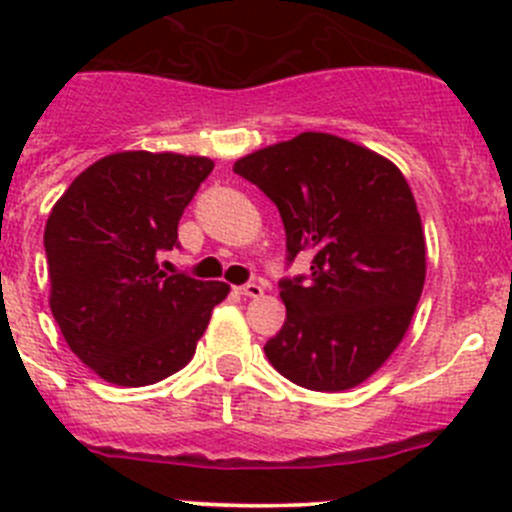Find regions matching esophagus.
Instances as JSON below:
<instances>
[{
	"label": "esophagus",
	"mask_w": 512,
	"mask_h": 512,
	"mask_svg": "<svg viewBox=\"0 0 512 512\" xmlns=\"http://www.w3.org/2000/svg\"><path fill=\"white\" fill-rule=\"evenodd\" d=\"M237 292L245 294V297H262V294H265V287L257 285V282H247V285H242Z\"/></svg>",
	"instance_id": "esophagus-1"
}]
</instances>
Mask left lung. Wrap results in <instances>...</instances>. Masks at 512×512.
<instances>
[{
    "label": "left lung",
    "mask_w": 512,
    "mask_h": 512,
    "mask_svg": "<svg viewBox=\"0 0 512 512\" xmlns=\"http://www.w3.org/2000/svg\"><path fill=\"white\" fill-rule=\"evenodd\" d=\"M277 205L289 260L309 277L282 282L287 319L265 344L292 384L347 391L384 366L409 332L426 282V235L404 173L371 148L304 131L235 160Z\"/></svg>",
    "instance_id": "left-lung-1"
}]
</instances>
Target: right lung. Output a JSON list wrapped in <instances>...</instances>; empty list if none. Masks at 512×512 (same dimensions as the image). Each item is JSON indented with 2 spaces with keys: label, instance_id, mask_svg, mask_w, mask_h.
Segmentation results:
<instances>
[{
  "label": "right lung",
  "instance_id": "add662e5",
  "mask_svg": "<svg viewBox=\"0 0 512 512\" xmlns=\"http://www.w3.org/2000/svg\"><path fill=\"white\" fill-rule=\"evenodd\" d=\"M213 160L121 151L96 160L56 200L44 227L49 307L69 349L116 386L168 379L193 359L230 292L158 270Z\"/></svg>",
  "mask_w": 512,
  "mask_h": 512
}]
</instances>
